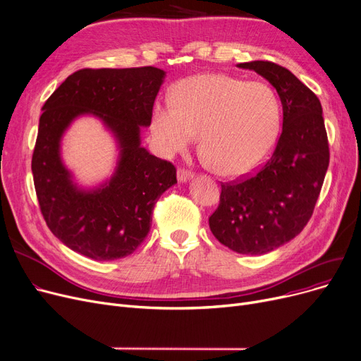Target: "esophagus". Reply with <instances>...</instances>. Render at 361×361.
<instances>
[{"label": "esophagus", "mask_w": 361, "mask_h": 361, "mask_svg": "<svg viewBox=\"0 0 361 361\" xmlns=\"http://www.w3.org/2000/svg\"><path fill=\"white\" fill-rule=\"evenodd\" d=\"M177 178H178L180 183H187V181H190L193 178V172L192 171H187L184 168H180L177 171Z\"/></svg>", "instance_id": "obj_1"}]
</instances>
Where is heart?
<instances>
[{
	"label": "heart",
	"mask_w": 361,
	"mask_h": 361,
	"mask_svg": "<svg viewBox=\"0 0 361 361\" xmlns=\"http://www.w3.org/2000/svg\"><path fill=\"white\" fill-rule=\"evenodd\" d=\"M280 128V104L265 82H245L226 73L185 78L152 112V134L171 156L189 149L200 134L211 166L226 177L255 171L271 153Z\"/></svg>",
	"instance_id": "1"
}]
</instances>
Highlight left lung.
Listing matches in <instances>:
<instances>
[{
  "label": "left lung",
  "instance_id": "1",
  "mask_svg": "<svg viewBox=\"0 0 361 361\" xmlns=\"http://www.w3.org/2000/svg\"><path fill=\"white\" fill-rule=\"evenodd\" d=\"M277 91L283 128L270 161L254 177L223 184L209 228L243 255H264L300 234L314 211L329 166L322 104L298 78L273 61H247Z\"/></svg>",
  "mask_w": 361,
  "mask_h": 361
}]
</instances>
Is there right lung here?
Masks as SVG:
<instances>
[{"label": "right lung", "mask_w": 361, "mask_h": 361, "mask_svg": "<svg viewBox=\"0 0 361 361\" xmlns=\"http://www.w3.org/2000/svg\"><path fill=\"white\" fill-rule=\"evenodd\" d=\"M165 75L153 66L81 69L42 106L32 156L41 212L54 236L87 258L131 255L147 236L154 203L177 184L174 165L142 146ZM81 116L100 118L118 149L114 174L94 188L78 185L61 158V138Z\"/></svg>", "instance_id": "1"}]
</instances>
